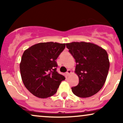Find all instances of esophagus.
Returning <instances> with one entry per match:
<instances>
[{
	"instance_id": "34e87169",
	"label": "esophagus",
	"mask_w": 123,
	"mask_h": 123,
	"mask_svg": "<svg viewBox=\"0 0 123 123\" xmlns=\"http://www.w3.org/2000/svg\"><path fill=\"white\" fill-rule=\"evenodd\" d=\"M71 72H71V70H69V69H68V70H67V72H66V74H67V75H69V74H70V73H71Z\"/></svg>"
}]
</instances>
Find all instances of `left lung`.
Wrapping results in <instances>:
<instances>
[{
    "mask_svg": "<svg viewBox=\"0 0 123 123\" xmlns=\"http://www.w3.org/2000/svg\"><path fill=\"white\" fill-rule=\"evenodd\" d=\"M66 46L75 60V73L79 79L78 85L72 87L73 93L81 98L97 94L105 84L109 69L107 52L95 44L84 42Z\"/></svg>",
    "mask_w": 123,
    "mask_h": 123,
    "instance_id": "8db88e82",
    "label": "left lung"
}]
</instances>
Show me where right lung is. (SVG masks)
Listing matches in <instances>:
<instances>
[{
    "label": "right lung",
    "instance_id": "obj_1",
    "mask_svg": "<svg viewBox=\"0 0 123 123\" xmlns=\"http://www.w3.org/2000/svg\"><path fill=\"white\" fill-rule=\"evenodd\" d=\"M65 44L46 42L36 44L24 52L20 72L24 84L38 98H46L57 92L65 77L57 72L55 60Z\"/></svg>",
    "mask_w": 123,
    "mask_h": 123
}]
</instances>
